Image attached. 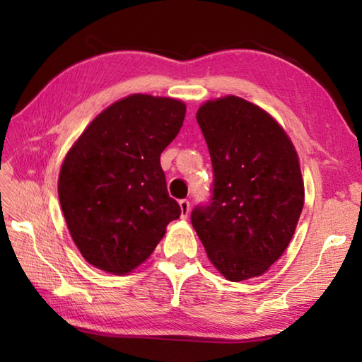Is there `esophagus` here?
I'll return each mask as SVG.
<instances>
[{
    "mask_svg": "<svg viewBox=\"0 0 362 362\" xmlns=\"http://www.w3.org/2000/svg\"><path fill=\"white\" fill-rule=\"evenodd\" d=\"M179 204H180V211H182V218H187L188 214H189V201L188 199H180Z\"/></svg>",
    "mask_w": 362,
    "mask_h": 362,
    "instance_id": "esophagus-1",
    "label": "esophagus"
}]
</instances>
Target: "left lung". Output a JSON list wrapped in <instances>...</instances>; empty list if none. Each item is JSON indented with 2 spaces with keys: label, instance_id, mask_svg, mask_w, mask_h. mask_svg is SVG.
<instances>
[{
  "label": "left lung",
  "instance_id": "left-lung-1",
  "mask_svg": "<svg viewBox=\"0 0 362 362\" xmlns=\"http://www.w3.org/2000/svg\"><path fill=\"white\" fill-rule=\"evenodd\" d=\"M209 148L211 199L192 211L207 257L230 281L260 276L276 262L303 209V180L289 137L241 97L209 100L196 113Z\"/></svg>",
  "mask_w": 362,
  "mask_h": 362
}]
</instances>
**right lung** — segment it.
<instances>
[{"mask_svg":"<svg viewBox=\"0 0 362 362\" xmlns=\"http://www.w3.org/2000/svg\"><path fill=\"white\" fill-rule=\"evenodd\" d=\"M185 112L180 100L129 95L103 110L65 156L60 207L90 265L129 273L180 217L159 156L179 134Z\"/></svg>","mask_w":362,"mask_h":362,"instance_id":"add662e5","label":"right lung"}]
</instances>
